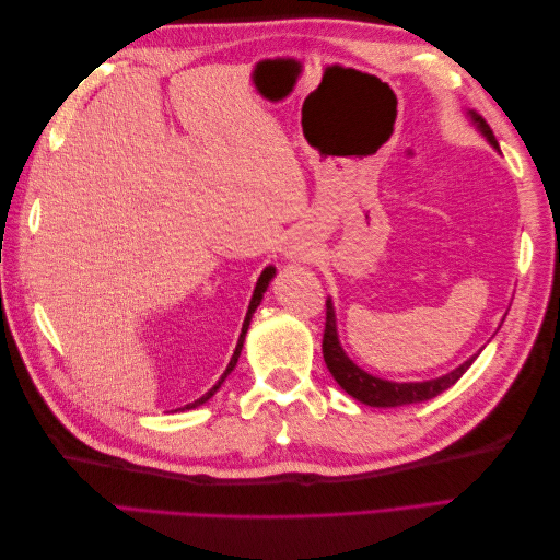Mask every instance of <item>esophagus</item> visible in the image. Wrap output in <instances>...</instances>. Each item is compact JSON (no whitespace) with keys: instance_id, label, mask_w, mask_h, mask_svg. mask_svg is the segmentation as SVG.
<instances>
[{"instance_id":"esophagus-1","label":"esophagus","mask_w":560,"mask_h":560,"mask_svg":"<svg viewBox=\"0 0 560 560\" xmlns=\"http://www.w3.org/2000/svg\"><path fill=\"white\" fill-rule=\"evenodd\" d=\"M287 254L292 259H301V261H313L317 254V241L313 238L311 233H296L294 238L287 245Z\"/></svg>"}]
</instances>
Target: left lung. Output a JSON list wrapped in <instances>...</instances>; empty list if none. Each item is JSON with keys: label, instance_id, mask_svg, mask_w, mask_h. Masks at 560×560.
Masks as SVG:
<instances>
[{"label": "left lung", "instance_id": "obj_1", "mask_svg": "<svg viewBox=\"0 0 560 560\" xmlns=\"http://www.w3.org/2000/svg\"><path fill=\"white\" fill-rule=\"evenodd\" d=\"M474 121L479 124L481 132L488 138V142L498 147V140L490 126L483 121L481 116L471 114ZM322 354H325V364L331 371V376L336 378V383L341 385L350 397H354L362 404L369 406H401V404H418V401H428L436 395H442L444 389H448L451 385L457 383L465 371L471 366V362L477 360V354H474L471 360H467L465 364L457 366L451 374L442 376V378H432V381H422V383H389L383 378H376L366 374L360 366H354L338 343V336H336V317H334V306L331 301H327V319H325V336H322Z\"/></svg>", "mask_w": 560, "mask_h": 560}]
</instances>
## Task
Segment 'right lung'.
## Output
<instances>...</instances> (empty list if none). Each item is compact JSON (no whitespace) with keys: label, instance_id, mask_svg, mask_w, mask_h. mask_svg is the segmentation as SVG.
Returning <instances> with one entry per match:
<instances>
[{"label":"right lung","instance_id":"right-lung-1","mask_svg":"<svg viewBox=\"0 0 560 560\" xmlns=\"http://www.w3.org/2000/svg\"><path fill=\"white\" fill-rule=\"evenodd\" d=\"M276 276V268L273 266H268L264 273H261V278L257 280V287H254V294H252V301H249V308H247V317H245V322H243V334H241V338H238V346H235V352H233V358H231V362H229V366H226V371H224V376L217 381V385L210 389V393H206L202 395L200 399H196L194 404H186L184 409H196V406H200V404H206L217 389H219V385L224 383V378L231 374L233 371V366H235V362H238V358H241V350H243V343H245V334H247V327H249V319H252V313L257 311V306L261 303V299H264V292H266V287H268V282H270V278Z\"/></svg>","mask_w":560,"mask_h":560}]
</instances>
